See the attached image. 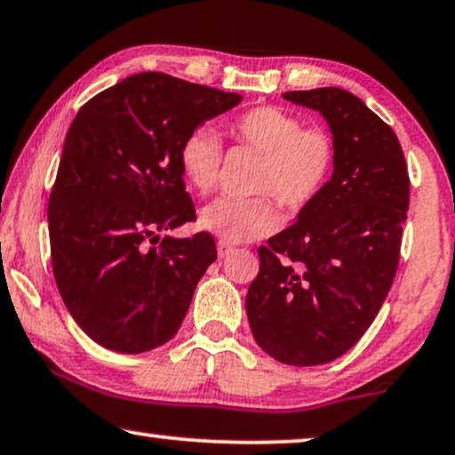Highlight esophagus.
Masks as SVG:
<instances>
[{"label": "esophagus", "instance_id": "34e87169", "mask_svg": "<svg viewBox=\"0 0 455 455\" xmlns=\"http://www.w3.org/2000/svg\"><path fill=\"white\" fill-rule=\"evenodd\" d=\"M216 251H219V258H227V255H230L233 253V247L228 245V243H219V245H216Z\"/></svg>", "mask_w": 455, "mask_h": 455}]
</instances>
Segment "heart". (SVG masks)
Instances as JSON below:
<instances>
[{"label": "heart", "mask_w": 455, "mask_h": 455, "mask_svg": "<svg viewBox=\"0 0 455 455\" xmlns=\"http://www.w3.org/2000/svg\"><path fill=\"white\" fill-rule=\"evenodd\" d=\"M228 136L261 155L255 191H267L284 208H300L319 194L336 161L334 140L322 127H303L280 107H255L227 125ZM222 148L208 127L194 130L179 146V169L189 188L208 194L219 179ZM197 225L222 243L261 239L278 227V210L267 196L220 197L197 214Z\"/></svg>", "instance_id": "1"}]
</instances>
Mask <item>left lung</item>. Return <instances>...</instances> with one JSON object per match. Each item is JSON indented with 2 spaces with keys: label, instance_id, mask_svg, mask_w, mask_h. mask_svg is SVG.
Segmentation results:
<instances>
[{
  "label": "left lung",
  "instance_id": "1",
  "mask_svg": "<svg viewBox=\"0 0 455 455\" xmlns=\"http://www.w3.org/2000/svg\"><path fill=\"white\" fill-rule=\"evenodd\" d=\"M283 97L325 119L334 172L294 225L258 249L245 309L264 353L313 367L353 348L379 313L398 270L411 181L398 136L353 92L330 86Z\"/></svg>",
  "mask_w": 455,
  "mask_h": 455
}]
</instances>
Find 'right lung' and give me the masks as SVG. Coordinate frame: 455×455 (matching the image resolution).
Masks as SVG:
<instances>
[{
  "instance_id": "obj_1",
  "label": "right lung",
  "mask_w": 455,
  "mask_h": 455,
  "mask_svg": "<svg viewBox=\"0 0 455 455\" xmlns=\"http://www.w3.org/2000/svg\"><path fill=\"white\" fill-rule=\"evenodd\" d=\"M241 100L144 72L74 117L49 197L51 261L69 315L100 347L148 353L181 328L216 245L208 233L169 235L196 219L179 146Z\"/></svg>"
}]
</instances>
